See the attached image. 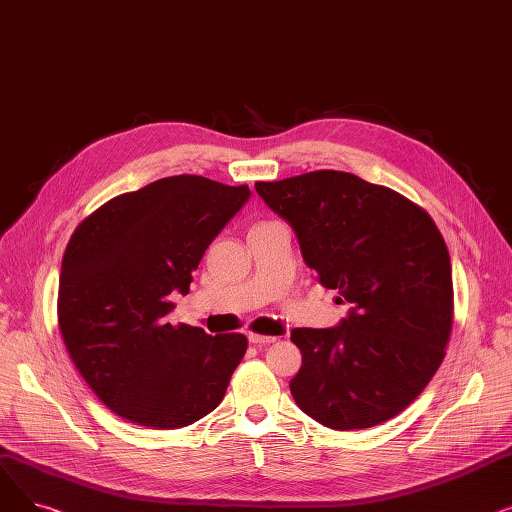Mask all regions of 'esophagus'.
Returning <instances> with one entry per match:
<instances>
[{
    "instance_id": "1",
    "label": "esophagus",
    "mask_w": 512,
    "mask_h": 512,
    "mask_svg": "<svg viewBox=\"0 0 512 512\" xmlns=\"http://www.w3.org/2000/svg\"><path fill=\"white\" fill-rule=\"evenodd\" d=\"M249 342H253L257 346H265V344L276 342V338L274 336H263V334H249Z\"/></svg>"
}]
</instances>
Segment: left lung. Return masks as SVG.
I'll use <instances>...</instances> for the list:
<instances>
[{
  "label": "left lung",
  "instance_id": "8db88e82",
  "mask_svg": "<svg viewBox=\"0 0 512 512\" xmlns=\"http://www.w3.org/2000/svg\"><path fill=\"white\" fill-rule=\"evenodd\" d=\"M255 188L292 226L319 282L351 303L338 328L292 330L303 355L290 380L294 402L340 432L396 417L434 378L452 332V267L436 222L392 188L348 172Z\"/></svg>",
  "mask_w": 512,
  "mask_h": 512
}]
</instances>
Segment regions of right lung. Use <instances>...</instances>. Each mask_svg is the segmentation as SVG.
<instances>
[{"mask_svg":"<svg viewBox=\"0 0 512 512\" xmlns=\"http://www.w3.org/2000/svg\"><path fill=\"white\" fill-rule=\"evenodd\" d=\"M247 184L180 174L124 193L68 240L58 324L78 373L116 415L153 429L191 425L220 405L247 353L242 334L168 324L211 240L245 205Z\"/></svg>","mask_w":512,"mask_h":512,"instance_id":"1","label":"right lung"}]
</instances>
